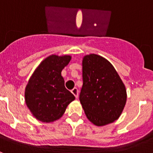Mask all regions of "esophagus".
I'll use <instances>...</instances> for the list:
<instances>
[{"mask_svg":"<svg viewBox=\"0 0 153 153\" xmlns=\"http://www.w3.org/2000/svg\"><path fill=\"white\" fill-rule=\"evenodd\" d=\"M71 93L74 94V97H75L76 98H77V97H78V90H77V88L73 89V90H71Z\"/></svg>","mask_w":153,"mask_h":153,"instance_id":"esophagus-1","label":"esophagus"}]
</instances>
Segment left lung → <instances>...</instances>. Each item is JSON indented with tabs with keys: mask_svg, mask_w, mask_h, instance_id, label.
<instances>
[{
	"mask_svg": "<svg viewBox=\"0 0 153 153\" xmlns=\"http://www.w3.org/2000/svg\"><path fill=\"white\" fill-rule=\"evenodd\" d=\"M79 101L90 122L107 125L120 117L126 102V90L113 65L97 54L83 59V86Z\"/></svg>",
	"mask_w": 153,
	"mask_h": 153,
	"instance_id": "8db88e82",
	"label": "left lung"
}]
</instances>
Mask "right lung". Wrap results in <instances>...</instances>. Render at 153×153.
Instances as JSON below:
<instances>
[{
  "label": "right lung",
  "instance_id": "obj_1",
  "mask_svg": "<svg viewBox=\"0 0 153 153\" xmlns=\"http://www.w3.org/2000/svg\"><path fill=\"white\" fill-rule=\"evenodd\" d=\"M71 60L68 55H51L40 63L25 89V102L36 120L44 123L60 119L75 97L66 89L61 71Z\"/></svg>",
  "mask_w": 153,
  "mask_h": 153
}]
</instances>
